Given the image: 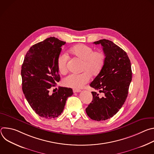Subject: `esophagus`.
<instances>
[{"instance_id":"esophagus-1","label":"esophagus","mask_w":154,"mask_h":154,"mask_svg":"<svg viewBox=\"0 0 154 154\" xmlns=\"http://www.w3.org/2000/svg\"><path fill=\"white\" fill-rule=\"evenodd\" d=\"M81 90L79 89H73V92L74 93H79L80 92Z\"/></svg>"}]
</instances>
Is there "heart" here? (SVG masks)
<instances>
[{"instance_id": "heart-1", "label": "heart", "mask_w": 154, "mask_h": 154, "mask_svg": "<svg viewBox=\"0 0 154 154\" xmlns=\"http://www.w3.org/2000/svg\"><path fill=\"white\" fill-rule=\"evenodd\" d=\"M71 54L83 61L81 74H71L63 79L64 86L72 88H81L90 80L91 75H98L103 69L105 63V54L100 51H94L90 46L78 45L70 49ZM69 57L66 54H60L57 58L58 70L61 74L68 72Z\"/></svg>"}]
</instances>
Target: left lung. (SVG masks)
I'll return each instance as SVG.
<instances>
[{
    "mask_svg": "<svg viewBox=\"0 0 154 154\" xmlns=\"http://www.w3.org/2000/svg\"><path fill=\"white\" fill-rule=\"evenodd\" d=\"M101 45L106 57L104 66L90 86L103 96L91 92L93 100L86 108L91 119L100 121L112 118L124 105L132 77L131 63L127 53L112 41L103 39L94 42Z\"/></svg>",
    "mask_w": 154,
    "mask_h": 154,
    "instance_id": "8db88e82",
    "label": "left lung"
}]
</instances>
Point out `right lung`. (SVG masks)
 <instances>
[{
    "label": "right lung",
    "instance_id": "right-lung-1",
    "mask_svg": "<svg viewBox=\"0 0 154 154\" xmlns=\"http://www.w3.org/2000/svg\"><path fill=\"white\" fill-rule=\"evenodd\" d=\"M65 43L50 37L33 45L22 65V88L25 97L33 111L46 119L60 115L68 97L73 94L72 90L66 87H59L58 91L49 94L51 88L60 80L57 58Z\"/></svg>",
    "mask_w": 154,
    "mask_h": 154
}]
</instances>
